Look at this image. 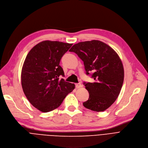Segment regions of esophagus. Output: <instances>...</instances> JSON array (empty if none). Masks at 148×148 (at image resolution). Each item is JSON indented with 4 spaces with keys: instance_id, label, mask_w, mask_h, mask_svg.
<instances>
[{
    "instance_id": "obj_1",
    "label": "esophagus",
    "mask_w": 148,
    "mask_h": 148,
    "mask_svg": "<svg viewBox=\"0 0 148 148\" xmlns=\"http://www.w3.org/2000/svg\"><path fill=\"white\" fill-rule=\"evenodd\" d=\"M75 87H76V88H79L82 87V85L80 83H77V84H75Z\"/></svg>"
}]
</instances>
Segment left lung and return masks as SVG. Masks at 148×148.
I'll list each match as a JSON object with an SVG mask.
<instances>
[{"instance_id":"1","label":"left lung","mask_w":148,"mask_h":148,"mask_svg":"<svg viewBox=\"0 0 148 148\" xmlns=\"http://www.w3.org/2000/svg\"><path fill=\"white\" fill-rule=\"evenodd\" d=\"M84 62L86 74L93 72V82H84L89 98L83 103L87 109L102 112L113 104L120 93L124 81V68L116 51L98 40L76 44L69 50Z\"/></svg>"}]
</instances>
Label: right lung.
<instances>
[{"label":"right lung","instance_id":"add662e5","mask_svg":"<svg viewBox=\"0 0 148 148\" xmlns=\"http://www.w3.org/2000/svg\"><path fill=\"white\" fill-rule=\"evenodd\" d=\"M73 44L44 40L34 46L23 62L21 84L29 102L42 112L58 108L74 84L60 79L64 76L60 62Z\"/></svg>","mask_w":148,"mask_h":148}]
</instances>
